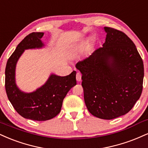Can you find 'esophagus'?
I'll return each mask as SVG.
<instances>
[{"mask_svg": "<svg viewBox=\"0 0 148 148\" xmlns=\"http://www.w3.org/2000/svg\"><path fill=\"white\" fill-rule=\"evenodd\" d=\"M81 74L80 72H77L76 73V81H81Z\"/></svg>", "mask_w": 148, "mask_h": 148, "instance_id": "esophagus-1", "label": "esophagus"}]
</instances>
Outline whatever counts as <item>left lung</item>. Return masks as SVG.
<instances>
[{
  "mask_svg": "<svg viewBox=\"0 0 148 148\" xmlns=\"http://www.w3.org/2000/svg\"><path fill=\"white\" fill-rule=\"evenodd\" d=\"M106 42L76 65L82 74L87 108L110 120L132 109L143 90V62L134 43L120 30L106 27Z\"/></svg>",
  "mask_w": 148,
  "mask_h": 148,
  "instance_id": "obj_1",
  "label": "left lung"
}]
</instances>
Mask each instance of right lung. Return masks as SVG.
<instances>
[{"label": "right lung", "mask_w": 148, "mask_h": 148, "mask_svg": "<svg viewBox=\"0 0 148 148\" xmlns=\"http://www.w3.org/2000/svg\"><path fill=\"white\" fill-rule=\"evenodd\" d=\"M44 34L32 32L25 36L9 58L5 67V90L9 101L21 116L33 121H47L60 113L64 98L76 85V71L69 75L51 74L41 88L32 93H24L15 83L16 64L25 49L43 46L40 40Z\"/></svg>", "instance_id": "right-lung-1"}]
</instances>
